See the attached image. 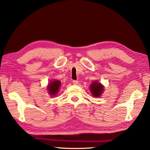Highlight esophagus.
I'll return each instance as SVG.
<instances>
[{
  "label": "esophagus",
  "mask_w": 150,
  "mask_h": 150,
  "mask_svg": "<svg viewBox=\"0 0 150 150\" xmlns=\"http://www.w3.org/2000/svg\"><path fill=\"white\" fill-rule=\"evenodd\" d=\"M73 83L74 85H77L78 83H79V81H78L77 80H73Z\"/></svg>",
  "instance_id": "obj_1"
}]
</instances>
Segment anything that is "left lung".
I'll list each match as a JSON object with an SVG mask.
<instances>
[{
    "label": "left lung",
    "instance_id": "obj_1",
    "mask_svg": "<svg viewBox=\"0 0 150 150\" xmlns=\"http://www.w3.org/2000/svg\"><path fill=\"white\" fill-rule=\"evenodd\" d=\"M103 86L97 81H94L90 85V91H91L93 96L99 97L101 96L103 91Z\"/></svg>",
    "mask_w": 150,
    "mask_h": 150
}]
</instances>
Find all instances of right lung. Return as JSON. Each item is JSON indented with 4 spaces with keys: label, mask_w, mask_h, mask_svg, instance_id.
<instances>
[{
    "label": "right lung",
    "mask_w": 150,
    "mask_h": 150,
    "mask_svg": "<svg viewBox=\"0 0 150 150\" xmlns=\"http://www.w3.org/2000/svg\"><path fill=\"white\" fill-rule=\"evenodd\" d=\"M61 85V81L58 80H54L53 81L50 82L49 83L48 87H47V90H48L49 93L52 96H56L57 93Z\"/></svg>",
    "instance_id": "right-lung-1"
}]
</instances>
